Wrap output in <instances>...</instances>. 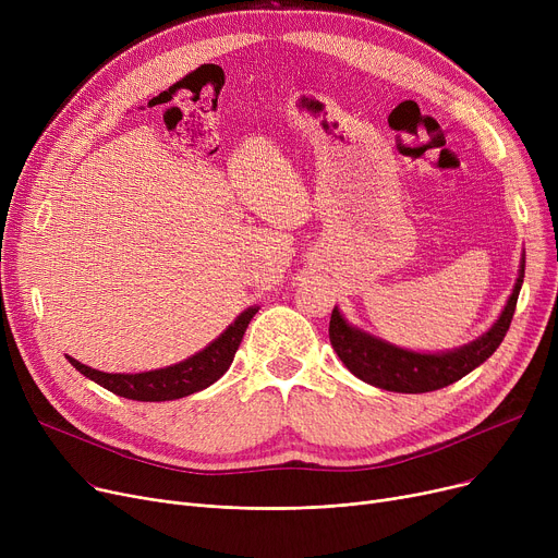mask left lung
I'll list each match as a JSON object with an SVG mask.
<instances>
[{"label":"left lung","instance_id":"obj_1","mask_svg":"<svg viewBox=\"0 0 558 558\" xmlns=\"http://www.w3.org/2000/svg\"><path fill=\"white\" fill-rule=\"evenodd\" d=\"M522 278L524 257L511 296L493 328L480 339L448 350V353H414V350L398 348L360 328H353L337 307L330 316V343L345 368L364 379L366 385L396 393H427L444 389L484 364L495 353L497 345L502 343L515 312Z\"/></svg>","mask_w":558,"mask_h":558}]
</instances>
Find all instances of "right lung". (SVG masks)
Here are the masks:
<instances>
[{"label": "right lung", "mask_w": 558, "mask_h": 558, "mask_svg": "<svg viewBox=\"0 0 558 558\" xmlns=\"http://www.w3.org/2000/svg\"><path fill=\"white\" fill-rule=\"evenodd\" d=\"M255 312H257V307L244 310L210 345H205L203 350H198L196 355L187 357L185 362H179V364L167 366V368L146 371V373H104V371H95L90 366L76 362L70 355H68V362L78 373L90 377L93 383L101 385L104 389L112 391L114 396H122L129 400L162 402V400L185 398L190 393L208 389L230 368L232 357H234V353H238L242 337L251 324V318L255 316Z\"/></svg>", "instance_id": "1"}]
</instances>
